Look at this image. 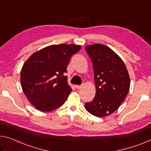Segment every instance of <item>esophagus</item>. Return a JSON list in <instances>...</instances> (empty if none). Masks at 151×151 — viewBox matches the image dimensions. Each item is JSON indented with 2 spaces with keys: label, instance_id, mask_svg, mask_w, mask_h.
Here are the masks:
<instances>
[{
  "label": "esophagus",
  "instance_id": "34e87169",
  "mask_svg": "<svg viewBox=\"0 0 151 151\" xmlns=\"http://www.w3.org/2000/svg\"><path fill=\"white\" fill-rule=\"evenodd\" d=\"M75 87L77 88V89H80V88L82 87V86H81V85H75Z\"/></svg>",
  "mask_w": 151,
  "mask_h": 151
}]
</instances>
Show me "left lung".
Instances as JSON below:
<instances>
[{"instance_id":"1","label":"left lung","mask_w":151,"mask_h":151,"mask_svg":"<svg viewBox=\"0 0 151 151\" xmlns=\"http://www.w3.org/2000/svg\"><path fill=\"white\" fill-rule=\"evenodd\" d=\"M85 48L92 61L96 93L85 107L93 116H109L121 106L130 89V76L125 64L106 45L95 44Z\"/></svg>"}]
</instances>
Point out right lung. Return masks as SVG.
I'll return each mask as SVG.
<instances>
[{
	"label": "right lung",
	"instance_id": "right-lung-1",
	"mask_svg": "<svg viewBox=\"0 0 151 151\" xmlns=\"http://www.w3.org/2000/svg\"><path fill=\"white\" fill-rule=\"evenodd\" d=\"M80 45H51L34 52L23 64L20 81L23 91L37 110L49 112L63 105L72 91L66 68Z\"/></svg>",
	"mask_w": 151,
	"mask_h": 151
}]
</instances>
